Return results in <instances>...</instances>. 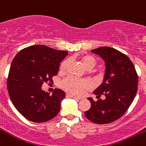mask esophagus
I'll return each mask as SVG.
<instances>
[{
	"instance_id": "34e87169",
	"label": "esophagus",
	"mask_w": 146,
	"mask_h": 146,
	"mask_svg": "<svg viewBox=\"0 0 146 146\" xmlns=\"http://www.w3.org/2000/svg\"><path fill=\"white\" fill-rule=\"evenodd\" d=\"M68 96H69V97L70 98H73V99H76V100H80V99H81V97H78V96H74V95H71V94H68Z\"/></svg>"
}]
</instances>
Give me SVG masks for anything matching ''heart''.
Wrapping results in <instances>:
<instances>
[{"label":"heart","mask_w":146,"mask_h":146,"mask_svg":"<svg viewBox=\"0 0 146 146\" xmlns=\"http://www.w3.org/2000/svg\"><path fill=\"white\" fill-rule=\"evenodd\" d=\"M83 64L88 70H92L97 65V60L94 57L86 54L81 58ZM69 63V60H64L60 65V70H65ZM91 83L88 80L79 79L73 76H69L63 80L62 82V87L68 93L73 95L80 96L85 92L86 90L88 89L91 87Z\"/></svg>","instance_id":"1"}]
</instances>
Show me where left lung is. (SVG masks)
Returning a JSON list of instances; mask_svg holds the SVG:
<instances>
[{
  "mask_svg": "<svg viewBox=\"0 0 146 146\" xmlns=\"http://www.w3.org/2000/svg\"><path fill=\"white\" fill-rule=\"evenodd\" d=\"M105 62V74L102 84L94 94L104 99L94 102L91 97V108L86 117L96 124H107L117 120L131 105L137 90L138 77L128 57L112 47H101L92 50Z\"/></svg>",
  "mask_w": 146,
  "mask_h": 146,
  "instance_id": "left-lung-1",
  "label": "left lung"
}]
</instances>
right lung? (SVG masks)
<instances>
[{"instance_id": "obj_1", "label": "right lung", "mask_w": 146, "mask_h": 146, "mask_svg": "<svg viewBox=\"0 0 146 146\" xmlns=\"http://www.w3.org/2000/svg\"><path fill=\"white\" fill-rule=\"evenodd\" d=\"M67 55V51L37 44L23 49L13 58L7 80L8 92L15 108L28 120L47 122L59 113L65 92L55 89L50 96L42 86L52 81L60 62Z\"/></svg>"}]
</instances>
